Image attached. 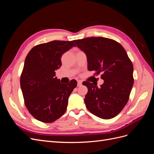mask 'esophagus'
I'll return each instance as SVG.
<instances>
[{
    "mask_svg": "<svg viewBox=\"0 0 154 154\" xmlns=\"http://www.w3.org/2000/svg\"><path fill=\"white\" fill-rule=\"evenodd\" d=\"M82 84V82L81 80L78 81V86H80Z\"/></svg>",
    "mask_w": 154,
    "mask_h": 154,
    "instance_id": "34e87169",
    "label": "esophagus"
}]
</instances>
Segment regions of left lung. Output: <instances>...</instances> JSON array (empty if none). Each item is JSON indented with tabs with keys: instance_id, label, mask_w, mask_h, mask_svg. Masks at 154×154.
Listing matches in <instances>:
<instances>
[{
	"instance_id": "1",
	"label": "left lung",
	"mask_w": 154,
	"mask_h": 154,
	"mask_svg": "<svg viewBox=\"0 0 154 154\" xmlns=\"http://www.w3.org/2000/svg\"><path fill=\"white\" fill-rule=\"evenodd\" d=\"M74 46L84 52L88 70L102 72L104 83L83 82L87 86L85 103L92 114L104 119L117 116L127 103L134 84V67L123 46L118 42L104 37H88L77 40Z\"/></svg>"
}]
</instances>
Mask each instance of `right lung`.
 <instances>
[{
  "instance_id": "1",
  "label": "right lung",
  "mask_w": 154,
  "mask_h": 154,
  "mask_svg": "<svg viewBox=\"0 0 154 154\" xmlns=\"http://www.w3.org/2000/svg\"><path fill=\"white\" fill-rule=\"evenodd\" d=\"M76 40H54L32 48L25 59L20 76L24 103L29 113L40 122L52 123L66 112L68 98L77 85L76 80L66 85L55 77L62 66V54Z\"/></svg>"
}]
</instances>
